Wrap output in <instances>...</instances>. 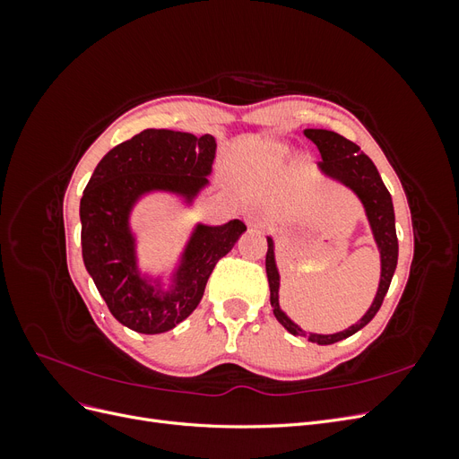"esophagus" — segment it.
<instances>
[{
    "label": "esophagus",
    "instance_id": "esophagus-1",
    "mask_svg": "<svg viewBox=\"0 0 459 459\" xmlns=\"http://www.w3.org/2000/svg\"><path fill=\"white\" fill-rule=\"evenodd\" d=\"M243 218L247 221V226L256 228V226H260V221H262V212L255 211V208H248V211L243 212Z\"/></svg>",
    "mask_w": 459,
    "mask_h": 459
}]
</instances>
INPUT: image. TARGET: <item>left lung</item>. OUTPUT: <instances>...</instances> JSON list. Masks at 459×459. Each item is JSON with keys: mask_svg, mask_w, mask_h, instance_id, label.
<instances>
[{"mask_svg": "<svg viewBox=\"0 0 459 459\" xmlns=\"http://www.w3.org/2000/svg\"><path fill=\"white\" fill-rule=\"evenodd\" d=\"M304 135L317 147L319 155H322V162H317V170L325 178L339 182L341 186L349 187L354 195L364 204L366 218L369 221L373 241L377 245L379 258H381V277L379 287L371 307L368 312L358 319L354 325L349 329L331 333V335H322V333H308L300 325H297L280 307V270H277L275 262V243L272 235H268V253H266V273L270 283V302L273 308V316L290 335L308 337L310 342L317 344H333L339 342L346 337L354 335L356 331L366 327L375 314L379 312L383 299L388 290V285L393 281V275L396 270L398 262V239H396V228H394V206L391 193L385 187L383 179L375 169L371 159L364 152H359V147L346 137L331 132V130H316L308 128L304 130Z\"/></svg>", "mask_w": 459, "mask_h": 459, "instance_id": "obj_1", "label": "left lung"}]
</instances>
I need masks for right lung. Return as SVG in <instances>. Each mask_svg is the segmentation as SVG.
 Instances as JSON below:
<instances>
[{
    "mask_svg": "<svg viewBox=\"0 0 459 459\" xmlns=\"http://www.w3.org/2000/svg\"><path fill=\"white\" fill-rule=\"evenodd\" d=\"M214 135L143 130L110 149L95 166L80 201L82 258L107 307L122 325L157 335L199 307L216 262L247 231L241 220L195 224L174 270L143 272L132 230L135 204L151 193H169L193 206L211 184Z\"/></svg>",
    "mask_w": 459,
    "mask_h": 459,
    "instance_id": "add662e5",
    "label": "right lung"
}]
</instances>
